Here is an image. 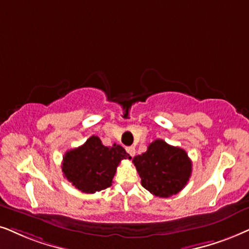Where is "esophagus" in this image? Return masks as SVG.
Returning a JSON list of instances; mask_svg holds the SVG:
<instances>
[{
  "label": "esophagus",
  "instance_id": "obj_1",
  "mask_svg": "<svg viewBox=\"0 0 249 249\" xmlns=\"http://www.w3.org/2000/svg\"><path fill=\"white\" fill-rule=\"evenodd\" d=\"M126 152L130 154V155L133 157L134 155H135V147H133V146H128V147H126Z\"/></svg>",
  "mask_w": 249,
  "mask_h": 249
}]
</instances>
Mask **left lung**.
<instances>
[{"label": "left lung", "instance_id": "obj_1", "mask_svg": "<svg viewBox=\"0 0 249 249\" xmlns=\"http://www.w3.org/2000/svg\"><path fill=\"white\" fill-rule=\"evenodd\" d=\"M141 185L155 196L170 197L186 186L192 174L187 153L161 139L153 141L147 152L133 157Z\"/></svg>", "mask_w": 249, "mask_h": 249}]
</instances>
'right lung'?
<instances>
[{
    "label": "right lung",
    "instance_id": "right-lung-1",
    "mask_svg": "<svg viewBox=\"0 0 249 249\" xmlns=\"http://www.w3.org/2000/svg\"><path fill=\"white\" fill-rule=\"evenodd\" d=\"M125 159L131 156L122 146H103L99 137L92 135L80 147L65 153L62 171L75 188L93 194L111 186L117 166Z\"/></svg>",
    "mask_w": 249,
    "mask_h": 249
}]
</instances>
